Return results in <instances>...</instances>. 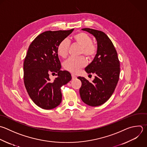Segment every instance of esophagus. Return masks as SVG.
Returning a JSON list of instances; mask_svg holds the SVG:
<instances>
[{"instance_id": "34e87169", "label": "esophagus", "mask_w": 147, "mask_h": 147, "mask_svg": "<svg viewBox=\"0 0 147 147\" xmlns=\"http://www.w3.org/2000/svg\"><path fill=\"white\" fill-rule=\"evenodd\" d=\"M71 76H72V79H75L76 78V76L75 75H74V74H72Z\"/></svg>"}]
</instances>
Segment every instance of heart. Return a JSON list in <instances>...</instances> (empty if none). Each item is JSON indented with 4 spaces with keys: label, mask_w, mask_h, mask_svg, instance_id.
Masks as SVG:
<instances>
[{
    "label": "heart",
    "mask_w": 147,
    "mask_h": 147,
    "mask_svg": "<svg viewBox=\"0 0 147 147\" xmlns=\"http://www.w3.org/2000/svg\"><path fill=\"white\" fill-rule=\"evenodd\" d=\"M73 41L81 47L80 55H84L89 59L94 58L96 55L97 47L92 42V37L88 34L83 32L77 33L73 36ZM69 46V42L67 39L61 40L57 47L58 55L63 58H65L68 54ZM86 65L87 61L83 56L78 58L70 57L63 63L64 69L73 74L78 73Z\"/></svg>",
    "instance_id": "heart-1"
}]
</instances>
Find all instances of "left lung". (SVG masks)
I'll list each match as a JSON object with an SVG mask.
<instances>
[{"instance_id": "obj_1", "label": "left lung", "mask_w": 147, "mask_h": 147, "mask_svg": "<svg viewBox=\"0 0 147 147\" xmlns=\"http://www.w3.org/2000/svg\"><path fill=\"white\" fill-rule=\"evenodd\" d=\"M92 34L97 41V53L86 68L88 74H95L90 83L83 77H78L82 82L79 93L82 100L90 106H98L105 103L112 95L118 83L120 63L116 49L108 36L103 32L82 29Z\"/></svg>"}]
</instances>
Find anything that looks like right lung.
<instances>
[{
    "label": "right lung",
    "instance_id": "1",
    "mask_svg": "<svg viewBox=\"0 0 147 147\" xmlns=\"http://www.w3.org/2000/svg\"><path fill=\"white\" fill-rule=\"evenodd\" d=\"M73 30L45 32L29 47L24 62V84L32 100L42 109L50 110L59 106L62 100L61 87L72 79L69 72L60 70L57 47ZM56 73L57 78L51 81L49 75Z\"/></svg>",
    "mask_w": 147,
    "mask_h": 147
}]
</instances>
